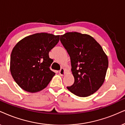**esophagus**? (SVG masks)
Returning a JSON list of instances; mask_svg holds the SVG:
<instances>
[{
  "label": "esophagus",
  "mask_w": 125,
  "mask_h": 125,
  "mask_svg": "<svg viewBox=\"0 0 125 125\" xmlns=\"http://www.w3.org/2000/svg\"><path fill=\"white\" fill-rule=\"evenodd\" d=\"M59 73L61 75H64L65 74V70H64L63 68H61V69L59 70Z\"/></svg>",
  "instance_id": "obj_1"
}]
</instances>
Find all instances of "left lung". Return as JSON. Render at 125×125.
<instances>
[{
    "label": "left lung",
    "instance_id": "8db88e82",
    "mask_svg": "<svg viewBox=\"0 0 125 125\" xmlns=\"http://www.w3.org/2000/svg\"><path fill=\"white\" fill-rule=\"evenodd\" d=\"M61 43L70 57L74 83L67 88L75 95L94 94L104 81L108 61L102 47L92 36L78 32L61 36Z\"/></svg>",
    "mask_w": 125,
    "mask_h": 125
}]
</instances>
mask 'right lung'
<instances>
[{"label": "right lung", "mask_w": 125, "mask_h": 125, "mask_svg": "<svg viewBox=\"0 0 125 125\" xmlns=\"http://www.w3.org/2000/svg\"><path fill=\"white\" fill-rule=\"evenodd\" d=\"M59 35L47 33L30 35L20 40L12 49L10 72L23 90L31 93L42 91L55 73L50 67L53 60L49 52L59 41Z\"/></svg>", "instance_id": "right-lung-1"}]
</instances>
